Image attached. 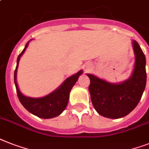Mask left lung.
I'll use <instances>...</instances> for the list:
<instances>
[{"label": "left lung", "mask_w": 149, "mask_h": 149, "mask_svg": "<svg viewBox=\"0 0 149 149\" xmlns=\"http://www.w3.org/2000/svg\"><path fill=\"white\" fill-rule=\"evenodd\" d=\"M135 60L131 77L121 83H111L94 75L90 79L89 91L96 112L104 117L119 118L129 114L141 100L146 85V56L137 41L132 42Z\"/></svg>", "instance_id": "8db88e82"}]
</instances>
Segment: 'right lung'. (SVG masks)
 <instances>
[{"instance_id":"1","label":"right lung","mask_w":149,"mask_h":149,"mask_svg":"<svg viewBox=\"0 0 149 149\" xmlns=\"http://www.w3.org/2000/svg\"><path fill=\"white\" fill-rule=\"evenodd\" d=\"M26 43L23 51L18 56L17 60V66L14 71V83H15L18 99L24 108L32 114L42 118H51L58 116L66 109L69 102L70 92L72 86L77 83L79 77L83 73V70H79L77 73L68 77L63 84L57 89L52 92L49 95L42 98L27 97L21 93L17 83V71L20 56L24 54L28 46Z\"/></svg>"}]
</instances>
